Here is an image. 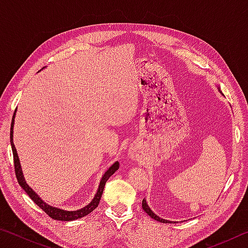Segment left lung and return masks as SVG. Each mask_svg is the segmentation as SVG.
Segmentation results:
<instances>
[{
    "mask_svg": "<svg viewBox=\"0 0 248 248\" xmlns=\"http://www.w3.org/2000/svg\"><path fill=\"white\" fill-rule=\"evenodd\" d=\"M217 89H219V87H217ZM219 91H220V89H219ZM220 93H222V92L220 91ZM223 95V94H222ZM142 208H143V210L144 211L148 213V215L152 217V219H154V220H156V221H158V222H161V223H171V221H169V220H165V219H162V217H159L158 216H156L155 215V213L152 211V210L150 209V207L148 205V203H146V200H145V198L142 200Z\"/></svg>",
    "mask_w": 248,
    "mask_h": 248,
    "instance_id": "1",
    "label": "left lung"
}]
</instances>
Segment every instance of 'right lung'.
I'll list each match as a JSON object with an SVG mask.
<instances>
[{
	"instance_id": "add662e5",
	"label": "right lung",
	"mask_w": 248,
	"mask_h": 248,
	"mask_svg": "<svg viewBox=\"0 0 248 248\" xmlns=\"http://www.w3.org/2000/svg\"><path fill=\"white\" fill-rule=\"evenodd\" d=\"M41 70H43V69H41ZM15 115H16V110H15L14 115H13V119H12L11 134H10L12 151H13V156H14L15 174H16V178H17V182L20 185V187H22L23 189L25 190V192H26V194L29 197H31V199L33 201V202L38 205L40 209H43V211H45L50 217H52V219L58 220V221H66V222L81 219V217L87 216L89 213L93 211V210L97 208V205L99 203V200H100V197H102V194H103L105 184H106L108 178L110 177V176L114 174L117 170L119 169V163L115 162L114 164H112L106 171H105V174L103 175L102 179H100L99 185H98V189H97V191H96L94 198L92 199L91 202L89 204H86L85 207H83V208L78 209V210H73V211H69V210H64V209L57 208V207H52V205L46 203L45 201L41 199L35 191L32 190V188L26 183V180H25L23 170H22V166H20V162H19V158H18L17 151H16V148H15L14 142H13V132H14L13 129H14Z\"/></svg>"
}]
</instances>
